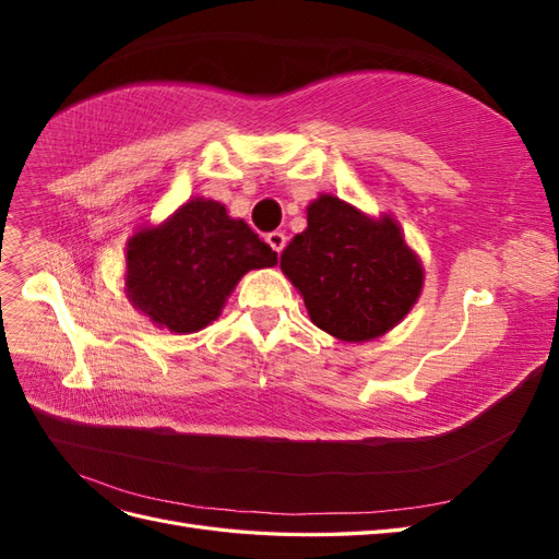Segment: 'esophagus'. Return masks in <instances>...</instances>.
<instances>
[{
	"mask_svg": "<svg viewBox=\"0 0 559 559\" xmlns=\"http://www.w3.org/2000/svg\"><path fill=\"white\" fill-rule=\"evenodd\" d=\"M265 242H267L270 247H273L275 253H282V249H284V245H286V235L280 233V230H273V233H267Z\"/></svg>",
	"mask_w": 559,
	"mask_h": 559,
	"instance_id": "esophagus-1",
	"label": "esophagus"
}]
</instances>
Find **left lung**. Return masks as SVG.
I'll list each match as a JSON object with an SVG mask.
<instances>
[{
    "label": "left lung",
    "instance_id": "left-lung-1",
    "mask_svg": "<svg viewBox=\"0 0 559 559\" xmlns=\"http://www.w3.org/2000/svg\"><path fill=\"white\" fill-rule=\"evenodd\" d=\"M280 267L312 324L345 343L392 331L425 286V267L392 214L368 216L331 193L310 202L308 228L286 245Z\"/></svg>",
    "mask_w": 559,
    "mask_h": 559
}]
</instances>
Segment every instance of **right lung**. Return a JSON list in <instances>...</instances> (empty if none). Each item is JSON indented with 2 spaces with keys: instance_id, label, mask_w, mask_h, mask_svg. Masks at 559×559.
<instances>
[{
  "instance_id": "right-lung-1",
  "label": "right lung",
  "mask_w": 559,
  "mask_h": 559,
  "mask_svg": "<svg viewBox=\"0 0 559 559\" xmlns=\"http://www.w3.org/2000/svg\"><path fill=\"white\" fill-rule=\"evenodd\" d=\"M273 265L277 253L242 218L222 202L191 198L158 226L130 235L123 292L158 329L186 335L218 319L249 270Z\"/></svg>"
}]
</instances>
